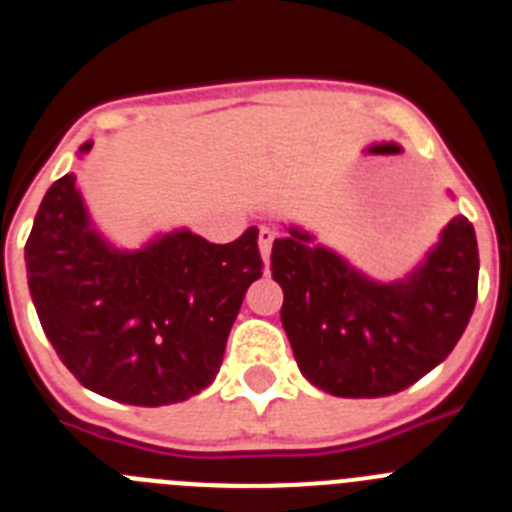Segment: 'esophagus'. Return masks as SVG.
<instances>
[{
    "label": "esophagus",
    "mask_w": 512,
    "mask_h": 512,
    "mask_svg": "<svg viewBox=\"0 0 512 512\" xmlns=\"http://www.w3.org/2000/svg\"><path fill=\"white\" fill-rule=\"evenodd\" d=\"M271 243H274V230L261 228L259 230V251H261V259H264L266 266H269V259H271Z\"/></svg>",
    "instance_id": "34e87169"
}]
</instances>
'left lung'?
I'll return each mask as SVG.
<instances>
[{"mask_svg": "<svg viewBox=\"0 0 512 512\" xmlns=\"http://www.w3.org/2000/svg\"><path fill=\"white\" fill-rule=\"evenodd\" d=\"M271 277L302 377L336 397H387L459 343L477 302V235L467 217H454L405 277L379 282L310 230L284 225Z\"/></svg>", "mask_w": 512, "mask_h": 512, "instance_id": "left-lung-1", "label": "left lung"}]
</instances>
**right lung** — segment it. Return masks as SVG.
I'll return each mask as SVG.
<instances>
[{
  "mask_svg": "<svg viewBox=\"0 0 512 512\" xmlns=\"http://www.w3.org/2000/svg\"><path fill=\"white\" fill-rule=\"evenodd\" d=\"M25 266L40 325L69 372L97 395L158 408L210 387L264 264L259 228L225 246L189 228L117 246L66 174L40 202Z\"/></svg>",
  "mask_w": 512,
  "mask_h": 512,
  "instance_id": "add662e5",
  "label": "right lung"
}]
</instances>
